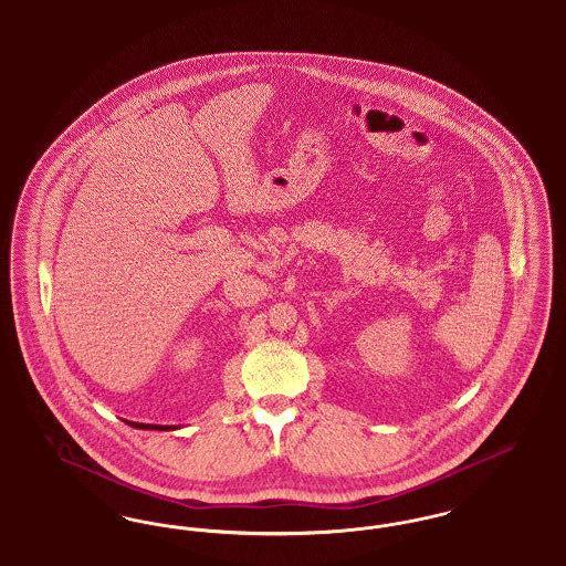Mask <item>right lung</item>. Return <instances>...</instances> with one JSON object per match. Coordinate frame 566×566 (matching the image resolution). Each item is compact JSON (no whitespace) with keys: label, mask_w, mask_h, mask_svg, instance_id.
Instances as JSON below:
<instances>
[{"label":"right lung","mask_w":566,"mask_h":566,"mask_svg":"<svg viewBox=\"0 0 566 566\" xmlns=\"http://www.w3.org/2000/svg\"><path fill=\"white\" fill-rule=\"evenodd\" d=\"M135 429H155V431H167V429H176V427H161V424H137V422H129Z\"/></svg>","instance_id":"obj_1"}]
</instances>
